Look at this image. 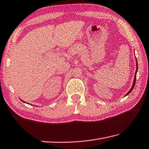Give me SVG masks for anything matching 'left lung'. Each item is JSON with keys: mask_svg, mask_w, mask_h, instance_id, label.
<instances>
[{"mask_svg": "<svg viewBox=\"0 0 149 149\" xmlns=\"http://www.w3.org/2000/svg\"><path fill=\"white\" fill-rule=\"evenodd\" d=\"M136 72H135V75H134V81H133V86H132V87H131V88L130 89V90L127 92L126 94V95H125V96H127V95H129L130 93L131 92V91L133 90V89L134 88V85H135V82H136V73H137V70H138V63H137V60H136Z\"/></svg>", "mask_w": 149, "mask_h": 149, "instance_id": "1", "label": "left lung"}]
</instances>
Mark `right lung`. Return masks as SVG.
I'll return each mask as SVG.
<instances>
[{
  "label": "right lung",
  "mask_w": 149,
  "mask_h": 149,
  "mask_svg": "<svg viewBox=\"0 0 149 149\" xmlns=\"http://www.w3.org/2000/svg\"><path fill=\"white\" fill-rule=\"evenodd\" d=\"M22 102H24V103H26V102H24V101H23V100H22Z\"/></svg>",
  "instance_id": "right-lung-1"
}]
</instances>
